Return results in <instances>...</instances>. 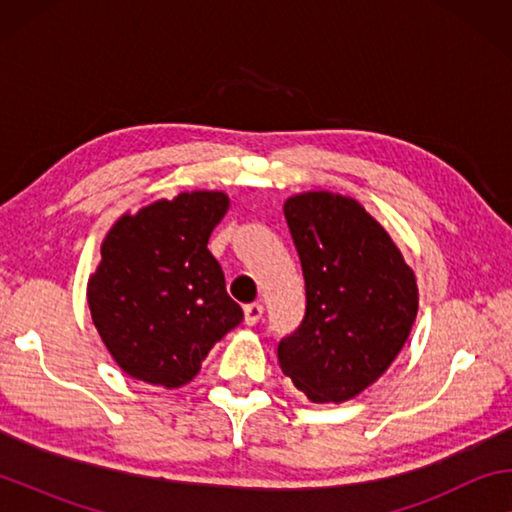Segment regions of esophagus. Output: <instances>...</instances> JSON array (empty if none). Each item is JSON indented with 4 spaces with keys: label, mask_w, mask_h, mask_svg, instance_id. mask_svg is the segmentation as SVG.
<instances>
[{
    "label": "esophagus",
    "mask_w": 512,
    "mask_h": 512,
    "mask_svg": "<svg viewBox=\"0 0 512 512\" xmlns=\"http://www.w3.org/2000/svg\"><path fill=\"white\" fill-rule=\"evenodd\" d=\"M262 314H264L262 302H250V305L244 307V320H246V325H257L259 318H262Z\"/></svg>",
    "instance_id": "34e87169"
}]
</instances>
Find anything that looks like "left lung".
<instances>
[{
	"label": "left lung",
	"instance_id": "obj_1",
	"mask_svg": "<svg viewBox=\"0 0 512 512\" xmlns=\"http://www.w3.org/2000/svg\"><path fill=\"white\" fill-rule=\"evenodd\" d=\"M305 275L300 329L277 363L316 404H341L391 368L418 316V284L402 250L357 198L309 189L284 201Z\"/></svg>",
	"mask_w": 512,
	"mask_h": 512
}]
</instances>
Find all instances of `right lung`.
I'll return each instance as SVG.
<instances>
[{
    "instance_id": "right-lung-1",
    "label": "right lung",
    "mask_w": 512,
    "mask_h": 512,
    "mask_svg": "<svg viewBox=\"0 0 512 512\" xmlns=\"http://www.w3.org/2000/svg\"><path fill=\"white\" fill-rule=\"evenodd\" d=\"M230 207L221 189H189L124 212L101 241L88 307L112 361L128 377L180 388L244 311L207 250Z\"/></svg>"
}]
</instances>
